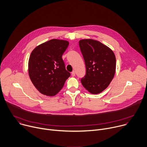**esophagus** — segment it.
I'll list each match as a JSON object with an SVG mask.
<instances>
[{
    "label": "esophagus",
    "mask_w": 147,
    "mask_h": 147,
    "mask_svg": "<svg viewBox=\"0 0 147 147\" xmlns=\"http://www.w3.org/2000/svg\"><path fill=\"white\" fill-rule=\"evenodd\" d=\"M71 75H72V76H76V72H75L74 71H72V73H71Z\"/></svg>",
    "instance_id": "34e87169"
}]
</instances>
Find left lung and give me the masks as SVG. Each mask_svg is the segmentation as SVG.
Segmentation results:
<instances>
[{
    "label": "left lung",
    "instance_id": "1",
    "mask_svg": "<svg viewBox=\"0 0 147 147\" xmlns=\"http://www.w3.org/2000/svg\"><path fill=\"white\" fill-rule=\"evenodd\" d=\"M79 46L86 68L82 84L92 94H99L109 86L114 76V53L107 46L92 39L81 40Z\"/></svg>",
    "mask_w": 147,
    "mask_h": 147
}]
</instances>
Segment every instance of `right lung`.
<instances>
[{"instance_id": "obj_1", "label": "right lung", "mask_w": 147, "mask_h": 147, "mask_svg": "<svg viewBox=\"0 0 147 147\" xmlns=\"http://www.w3.org/2000/svg\"><path fill=\"white\" fill-rule=\"evenodd\" d=\"M69 45L63 40L52 39L37 46L29 60V74L40 92L54 96L70 76L66 70L62 55Z\"/></svg>"}]
</instances>
